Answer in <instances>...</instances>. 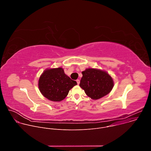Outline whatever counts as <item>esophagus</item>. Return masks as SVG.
I'll return each instance as SVG.
<instances>
[{
	"label": "esophagus",
	"mask_w": 151,
	"mask_h": 151,
	"mask_svg": "<svg viewBox=\"0 0 151 151\" xmlns=\"http://www.w3.org/2000/svg\"><path fill=\"white\" fill-rule=\"evenodd\" d=\"M76 82H77L78 85H79V83H80V81H79V79H77V80H76Z\"/></svg>",
	"instance_id": "obj_1"
}]
</instances>
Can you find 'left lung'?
<instances>
[{
	"label": "left lung",
	"instance_id": "obj_1",
	"mask_svg": "<svg viewBox=\"0 0 151 151\" xmlns=\"http://www.w3.org/2000/svg\"><path fill=\"white\" fill-rule=\"evenodd\" d=\"M82 74L79 86L93 100L108 94L114 86L112 78L102 70L88 68L82 72Z\"/></svg>",
	"mask_w": 151,
	"mask_h": 151
}]
</instances>
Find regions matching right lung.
I'll list each match as a JSON object with an SVG mask.
<instances>
[{"mask_svg": "<svg viewBox=\"0 0 151 151\" xmlns=\"http://www.w3.org/2000/svg\"><path fill=\"white\" fill-rule=\"evenodd\" d=\"M77 85L64 73L61 68L48 69L40 75L38 87L42 94L48 100L60 101L66 98L69 90Z\"/></svg>", "mask_w": 151, "mask_h": 151, "instance_id": "add662e5", "label": "right lung"}]
</instances>
